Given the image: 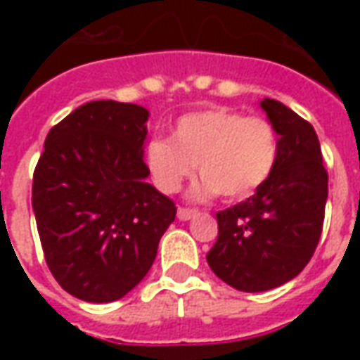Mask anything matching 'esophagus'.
<instances>
[{
	"instance_id": "obj_1",
	"label": "esophagus",
	"mask_w": 360,
	"mask_h": 360,
	"mask_svg": "<svg viewBox=\"0 0 360 360\" xmlns=\"http://www.w3.org/2000/svg\"><path fill=\"white\" fill-rule=\"evenodd\" d=\"M195 214L196 210H193V208H179V210H177V218H179L181 221H187V219L193 218Z\"/></svg>"
}]
</instances>
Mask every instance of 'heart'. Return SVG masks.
Returning <instances> with one entry per match:
<instances>
[{"instance_id":"b5f03b06","label":"heart","mask_w":360,"mask_h":360,"mask_svg":"<svg viewBox=\"0 0 360 360\" xmlns=\"http://www.w3.org/2000/svg\"><path fill=\"white\" fill-rule=\"evenodd\" d=\"M278 156L276 127L229 108L185 113L173 125V141L152 139L144 148V162L162 193H177L198 164L204 177L198 193H218L226 200H239L262 187Z\"/></svg>"}]
</instances>
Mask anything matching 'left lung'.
<instances>
[{"instance_id":"obj_1","label":"left lung","mask_w":360,"mask_h":360,"mask_svg":"<svg viewBox=\"0 0 360 360\" xmlns=\"http://www.w3.org/2000/svg\"><path fill=\"white\" fill-rule=\"evenodd\" d=\"M260 105L279 134L278 164L255 195L216 214L218 241L206 255L221 281L247 293L301 274L320 241L328 198L316 131L278 100Z\"/></svg>"}]
</instances>
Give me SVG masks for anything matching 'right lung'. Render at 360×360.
<instances>
[{
    "label": "right lung",
    "instance_id": "right-lung-1",
    "mask_svg": "<svg viewBox=\"0 0 360 360\" xmlns=\"http://www.w3.org/2000/svg\"><path fill=\"white\" fill-rule=\"evenodd\" d=\"M148 111L96 100L46 136L32 175V210L46 264L77 299H121L154 264L177 208L146 183Z\"/></svg>",
    "mask_w": 360,
    "mask_h": 360
}]
</instances>
